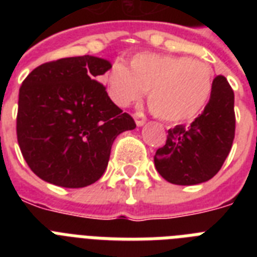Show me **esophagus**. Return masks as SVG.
<instances>
[{
	"label": "esophagus",
	"instance_id": "esophagus-1",
	"mask_svg": "<svg viewBox=\"0 0 257 257\" xmlns=\"http://www.w3.org/2000/svg\"><path fill=\"white\" fill-rule=\"evenodd\" d=\"M133 117H135V121H136L137 126H143V125L145 124V121H147V117L144 116V113H141V112L135 113Z\"/></svg>",
	"mask_w": 257,
	"mask_h": 257
}]
</instances>
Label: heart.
<instances>
[{
  "mask_svg": "<svg viewBox=\"0 0 257 257\" xmlns=\"http://www.w3.org/2000/svg\"><path fill=\"white\" fill-rule=\"evenodd\" d=\"M109 97L128 106L148 92L149 108L167 122L193 120L212 96L213 72L207 62L183 56L140 53L114 62L105 78Z\"/></svg>",
  "mask_w": 257,
  "mask_h": 257,
  "instance_id": "obj_1",
  "label": "heart"
}]
</instances>
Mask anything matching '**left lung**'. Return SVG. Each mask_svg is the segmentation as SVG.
I'll list each match as a JSON object with an SVG mask.
<instances>
[{"mask_svg":"<svg viewBox=\"0 0 257 257\" xmlns=\"http://www.w3.org/2000/svg\"><path fill=\"white\" fill-rule=\"evenodd\" d=\"M235 94L224 76L213 80L212 96L189 126L176 125L157 149L155 167L176 185L205 183L223 167L235 139Z\"/></svg>","mask_w":257,"mask_h":257,"instance_id":"8db88e82","label":"left lung"}]
</instances>
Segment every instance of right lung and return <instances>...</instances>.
<instances>
[{
	"mask_svg": "<svg viewBox=\"0 0 257 257\" xmlns=\"http://www.w3.org/2000/svg\"><path fill=\"white\" fill-rule=\"evenodd\" d=\"M110 68L94 56L61 58L37 66L22 82L18 145L44 181L64 188L96 183L108 167L113 141L136 128L98 82Z\"/></svg>",
	"mask_w": 257,
	"mask_h": 257,
	"instance_id": "add662e5",
	"label": "right lung"
}]
</instances>
